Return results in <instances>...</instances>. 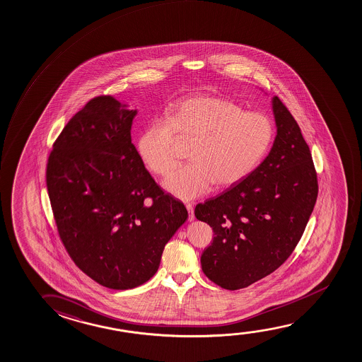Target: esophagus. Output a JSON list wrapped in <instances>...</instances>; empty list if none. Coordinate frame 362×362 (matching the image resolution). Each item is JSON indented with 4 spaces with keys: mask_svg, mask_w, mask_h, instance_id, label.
<instances>
[{
    "mask_svg": "<svg viewBox=\"0 0 362 362\" xmlns=\"http://www.w3.org/2000/svg\"><path fill=\"white\" fill-rule=\"evenodd\" d=\"M185 206H187V210H188L189 221H194V219H195L194 208H193V204H190V203H187V204H185Z\"/></svg>",
    "mask_w": 362,
    "mask_h": 362,
    "instance_id": "1",
    "label": "esophagus"
}]
</instances>
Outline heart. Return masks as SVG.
<instances>
[{
    "label": "heart",
    "mask_w": 362,
    "mask_h": 362,
    "mask_svg": "<svg viewBox=\"0 0 362 362\" xmlns=\"http://www.w3.org/2000/svg\"><path fill=\"white\" fill-rule=\"evenodd\" d=\"M275 128L267 115L245 112L231 100L200 95L180 102L167 121L141 133L138 149L153 173L167 175L177 167L180 141L192 144L190 163L164 180V188L192 200L219 187L238 184L260 164L272 147Z\"/></svg>",
    "instance_id": "1"
}]
</instances>
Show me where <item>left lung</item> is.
I'll list each match as a JSON object with an SVG mask.
<instances>
[{"instance_id":"obj_1","label":"left lung","mask_w":362,"mask_h":362,"mask_svg":"<svg viewBox=\"0 0 362 362\" xmlns=\"http://www.w3.org/2000/svg\"><path fill=\"white\" fill-rule=\"evenodd\" d=\"M278 133L262 164L221 195L195 206L213 228L200 262L203 273L226 290L247 288L283 265L298 245L314 210L319 185L309 146L278 97Z\"/></svg>"}]
</instances>
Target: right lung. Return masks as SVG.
Masks as SVG:
<instances>
[{
  "mask_svg": "<svg viewBox=\"0 0 362 362\" xmlns=\"http://www.w3.org/2000/svg\"><path fill=\"white\" fill-rule=\"evenodd\" d=\"M136 115L112 95L92 98L53 143L46 169L53 218L69 257L115 290L147 283L188 218L132 143Z\"/></svg>",
  "mask_w": 362,
  "mask_h": 362,
  "instance_id": "obj_1",
  "label": "right lung"
}]
</instances>
